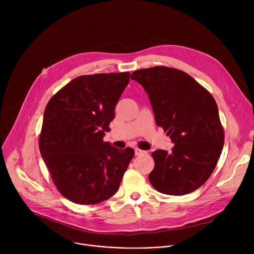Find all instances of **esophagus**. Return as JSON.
<instances>
[{
  "instance_id": "34e87169",
  "label": "esophagus",
  "mask_w": 254,
  "mask_h": 254,
  "mask_svg": "<svg viewBox=\"0 0 254 254\" xmlns=\"http://www.w3.org/2000/svg\"><path fill=\"white\" fill-rule=\"evenodd\" d=\"M147 152H144V151H142V150H140V149H137V148H135L134 149V154H135V156H140V155H143V154H146Z\"/></svg>"
}]
</instances>
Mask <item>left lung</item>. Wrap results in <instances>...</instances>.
Instances as JSON below:
<instances>
[{
	"mask_svg": "<svg viewBox=\"0 0 254 254\" xmlns=\"http://www.w3.org/2000/svg\"><path fill=\"white\" fill-rule=\"evenodd\" d=\"M147 91L156 124L170 135L171 153L155 151L152 186L181 196L200 188L214 171L224 144V129L211 93L186 72L166 66L131 73Z\"/></svg>",
	"mask_w": 254,
	"mask_h": 254,
	"instance_id": "1",
	"label": "left lung"
}]
</instances>
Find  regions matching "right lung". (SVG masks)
I'll return each mask as SVG.
<instances>
[{
	"label": "right lung",
	"mask_w": 254,
	"mask_h": 254,
	"mask_svg": "<svg viewBox=\"0 0 254 254\" xmlns=\"http://www.w3.org/2000/svg\"><path fill=\"white\" fill-rule=\"evenodd\" d=\"M129 72L82 75L48 101L39 149L57 190L68 200L92 205L118 191L134 151L103 141Z\"/></svg>",
	"instance_id": "right-lung-1"
}]
</instances>
